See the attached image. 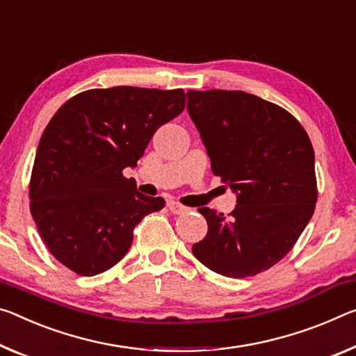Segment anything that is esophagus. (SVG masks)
Instances as JSON below:
<instances>
[{"label":"esophagus","mask_w":356,"mask_h":356,"mask_svg":"<svg viewBox=\"0 0 356 356\" xmlns=\"http://www.w3.org/2000/svg\"><path fill=\"white\" fill-rule=\"evenodd\" d=\"M168 209L174 213V216H179V213L188 212V207L182 206L179 201H174V200H169V201H168Z\"/></svg>","instance_id":"1"}]
</instances>
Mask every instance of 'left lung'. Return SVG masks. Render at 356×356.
Instances as JSON below:
<instances>
[{
	"instance_id": "1",
	"label": "left lung",
	"mask_w": 356,
	"mask_h": 356,
	"mask_svg": "<svg viewBox=\"0 0 356 356\" xmlns=\"http://www.w3.org/2000/svg\"><path fill=\"white\" fill-rule=\"evenodd\" d=\"M211 168L238 195L225 217L200 207L207 222L193 255L213 273L244 279L279 263L306 228L317 202L315 155L290 112L241 90L187 92Z\"/></svg>"
}]
</instances>
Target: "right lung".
I'll list each match as a JSON object with an SVG mask.
<instances>
[{"label":"right lung","mask_w":356,"mask_h":356,"mask_svg":"<svg viewBox=\"0 0 356 356\" xmlns=\"http://www.w3.org/2000/svg\"><path fill=\"white\" fill-rule=\"evenodd\" d=\"M184 107L182 88L112 87L79 93L55 112L38 145L30 211L61 264L88 277L104 273L127 255L140 220L165 207L123 169Z\"/></svg>","instance_id":"obj_1"}]
</instances>
